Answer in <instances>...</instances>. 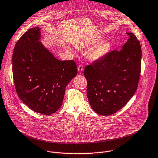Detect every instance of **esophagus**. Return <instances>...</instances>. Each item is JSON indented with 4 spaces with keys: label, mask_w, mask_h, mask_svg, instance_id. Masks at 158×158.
I'll list each match as a JSON object with an SVG mask.
<instances>
[{
    "label": "esophagus",
    "mask_w": 158,
    "mask_h": 158,
    "mask_svg": "<svg viewBox=\"0 0 158 158\" xmlns=\"http://www.w3.org/2000/svg\"><path fill=\"white\" fill-rule=\"evenodd\" d=\"M77 69H78V71L79 73H81V72H82L84 71V68H83V67H82V66L81 64H79L77 66Z\"/></svg>",
    "instance_id": "obj_1"
}]
</instances>
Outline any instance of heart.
<instances>
[{
    "instance_id": "1",
    "label": "heart",
    "mask_w": 158,
    "mask_h": 158,
    "mask_svg": "<svg viewBox=\"0 0 158 158\" xmlns=\"http://www.w3.org/2000/svg\"><path fill=\"white\" fill-rule=\"evenodd\" d=\"M102 37V36L100 35H95L77 43L75 45V47L79 49L85 48L95 43V44L89 50L88 56L90 60L92 61H98L106 56L110 50V42L107 39L100 40ZM67 50L73 54L75 53V52L70 48H68Z\"/></svg>"
}]
</instances>
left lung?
Wrapping results in <instances>:
<instances>
[{
    "instance_id": "left-lung-1",
    "label": "left lung",
    "mask_w": 158,
    "mask_h": 158,
    "mask_svg": "<svg viewBox=\"0 0 158 158\" xmlns=\"http://www.w3.org/2000/svg\"><path fill=\"white\" fill-rule=\"evenodd\" d=\"M119 51L109 52L103 58L85 66L87 95L94 111L102 116L123 108L135 93L141 72V45L135 34Z\"/></svg>"
}]
</instances>
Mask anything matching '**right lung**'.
<instances>
[{
  "label": "right lung",
  "instance_id": "right-lung-1",
  "mask_svg": "<svg viewBox=\"0 0 158 158\" xmlns=\"http://www.w3.org/2000/svg\"><path fill=\"white\" fill-rule=\"evenodd\" d=\"M40 28L26 31L12 56L15 87L19 98L35 113L50 115L61 107L65 88L77 75L73 60L56 58L39 42Z\"/></svg>",
  "mask_w": 158,
  "mask_h": 158
}]
</instances>
